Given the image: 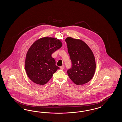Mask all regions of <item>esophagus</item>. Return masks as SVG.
<instances>
[{
  "instance_id": "esophagus-1",
  "label": "esophagus",
  "mask_w": 122,
  "mask_h": 122,
  "mask_svg": "<svg viewBox=\"0 0 122 122\" xmlns=\"http://www.w3.org/2000/svg\"><path fill=\"white\" fill-rule=\"evenodd\" d=\"M64 68H65L64 65H62V66H61L60 67V69H61V70H63V69H64Z\"/></svg>"
}]
</instances>
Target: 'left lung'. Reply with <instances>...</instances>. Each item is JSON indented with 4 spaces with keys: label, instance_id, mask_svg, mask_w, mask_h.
<instances>
[{
    "label": "left lung",
    "instance_id": "left-lung-1",
    "mask_svg": "<svg viewBox=\"0 0 122 122\" xmlns=\"http://www.w3.org/2000/svg\"><path fill=\"white\" fill-rule=\"evenodd\" d=\"M66 41L72 65L67 71L69 77L78 85L88 83L93 78L96 68L93 52L81 39L68 37Z\"/></svg>",
    "mask_w": 122,
    "mask_h": 122
}]
</instances>
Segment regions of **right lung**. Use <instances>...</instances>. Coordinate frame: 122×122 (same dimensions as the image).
Here are the masks:
<instances>
[{
	"mask_svg": "<svg viewBox=\"0 0 122 122\" xmlns=\"http://www.w3.org/2000/svg\"><path fill=\"white\" fill-rule=\"evenodd\" d=\"M62 46L60 39L49 37L40 38L32 44L26 54L25 67L33 82L44 85L59 69L51 54Z\"/></svg>",
	"mask_w": 122,
	"mask_h": 122,
	"instance_id": "right-lung-1",
	"label": "right lung"
}]
</instances>
